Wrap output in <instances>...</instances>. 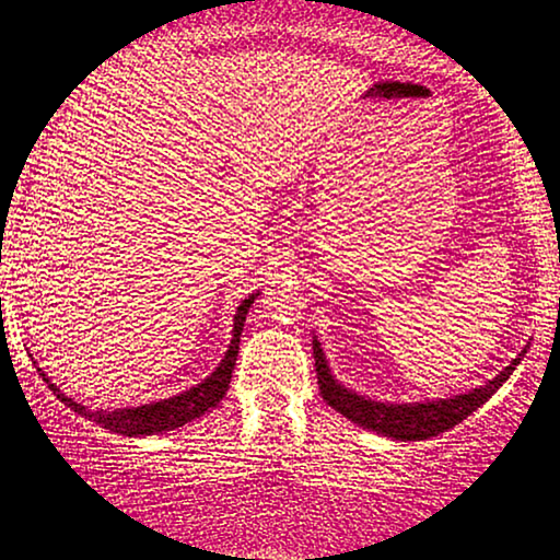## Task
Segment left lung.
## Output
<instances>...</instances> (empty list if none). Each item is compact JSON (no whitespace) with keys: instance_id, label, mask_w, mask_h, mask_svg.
Segmentation results:
<instances>
[{"instance_id":"8db88e82","label":"left lung","mask_w":560,"mask_h":560,"mask_svg":"<svg viewBox=\"0 0 560 560\" xmlns=\"http://www.w3.org/2000/svg\"><path fill=\"white\" fill-rule=\"evenodd\" d=\"M312 353H315V366H317V384L323 399L330 405L335 412L348 417L350 422H358L361 428L376 430L394 441H428L432 435H441V432L456 428L458 422H464L474 409H479L506 378L512 376L514 366L520 363V358L525 355V350L506 366L502 374L491 378L489 384L479 386V389L458 394L453 399H438V401H415V405H386V401H374L366 397H358L355 392L346 389L335 382L327 366L323 348L317 340H312Z\"/></svg>"}]
</instances>
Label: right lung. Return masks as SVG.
<instances>
[{
  "mask_svg": "<svg viewBox=\"0 0 560 560\" xmlns=\"http://www.w3.org/2000/svg\"><path fill=\"white\" fill-rule=\"evenodd\" d=\"M253 300H256V294H250L248 300L237 307L235 325H233V340H230L228 353H225V358H222L220 366L214 369V374L207 376L202 384L191 386V389L178 394V397L161 399V401H153V405H143V407L115 409V412H107V409H89L84 405H79V401H73L71 397L61 394V389H56V386L46 378V374H40V376L66 407H71L73 412H79L81 417H89V420L102 424V428H107L109 432H119V435H153V432L182 428V424L197 420L199 415H205L207 409L218 407L220 399L225 397L230 378H233L235 361H237V348H241V332L245 325V315H248Z\"/></svg>",
  "mask_w": 560,
  "mask_h": 560,
  "instance_id": "right-lung-1",
  "label": "right lung"
}]
</instances>
